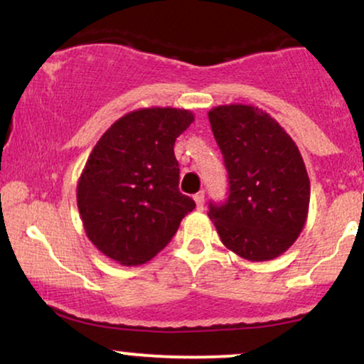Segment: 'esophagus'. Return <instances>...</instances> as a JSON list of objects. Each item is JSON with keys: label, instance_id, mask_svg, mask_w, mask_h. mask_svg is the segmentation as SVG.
Segmentation results:
<instances>
[{"label": "esophagus", "instance_id": "34e87169", "mask_svg": "<svg viewBox=\"0 0 364 364\" xmlns=\"http://www.w3.org/2000/svg\"><path fill=\"white\" fill-rule=\"evenodd\" d=\"M194 200H196V208L197 210H203L204 209V194L203 192H199V194L194 196Z\"/></svg>", "mask_w": 364, "mask_h": 364}]
</instances>
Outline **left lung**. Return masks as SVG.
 Listing matches in <instances>:
<instances>
[{
    "label": "left lung",
    "instance_id": "1",
    "mask_svg": "<svg viewBox=\"0 0 364 364\" xmlns=\"http://www.w3.org/2000/svg\"><path fill=\"white\" fill-rule=\"evenodd\" d=\"M224 156L230 197L208 216L223 245L248 262H268L295 243L309 214L311 181L297 145L267 111L251 105L208 113Z\"/></svg>",
    "mask_w": 364,
    "mask_h": 364
}]
</instances>
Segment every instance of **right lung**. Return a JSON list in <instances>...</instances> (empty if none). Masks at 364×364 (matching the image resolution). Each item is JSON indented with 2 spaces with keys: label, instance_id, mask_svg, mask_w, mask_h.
Wrapping results in <instances>:
<instances>
[{
  "label": "right lung",
  "instance_id": "1",
  "mask_svg": "<svg viewBox=\"0 0 364 364\" xmlns=\"http://www.w3.org/2000/svg\"><path fill=\"white\" fill-rule=\"evenodd\" d=\"M194 113L141 107L116 119L92 148L77 181L89 241L124 267L146 263L170 243L196 203L178 192L173 145Z\"/></svg>",
  "mask_w": 364,
  "mask_h": 364
}]
</instances>
